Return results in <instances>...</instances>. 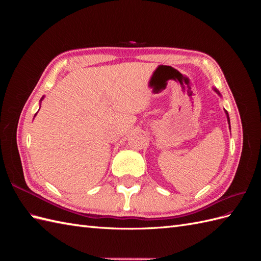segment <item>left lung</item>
<instances>
[{
    "label": "left lung",
    "instance_id": "left-lung-1",
    "mask_svg": "<svg viewBox=\"0 0 261 261\" xmlns=\"http://www.w3.org/2000/svg\"><path fill=\"white\" fill-rule=\"evenodd\" d=\"M213 90H215L218 94H219V96L221 97V93L219 92V90L218 89H216V88H213ZM225 114H226V118H227V123H228V126H230V117H228V114H227V112L225 111ZM230 128H231V126H230Z\"/></svg>",
    "mask_w": 261,
    "mask_h": 261
}]
</instances>
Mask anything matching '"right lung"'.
<instances>
[{
	"instance_id": "right-lung-1",
	"label": "right lung",
	"mask_w": 261,
	"mask_h": 261,
	"mask_svg": "<svg viewBox=\"0 0 261 261\" xmlns=\"http://www.w3.org/2000/svg\"><path fill=\"white\" fill-rule=\"evenodd\" d=\"M42 100H43V97H42V98H41V100H40V102H41V101H42ZM35 116H36V115H35Z\"/></svg>"
}]
</instances>
